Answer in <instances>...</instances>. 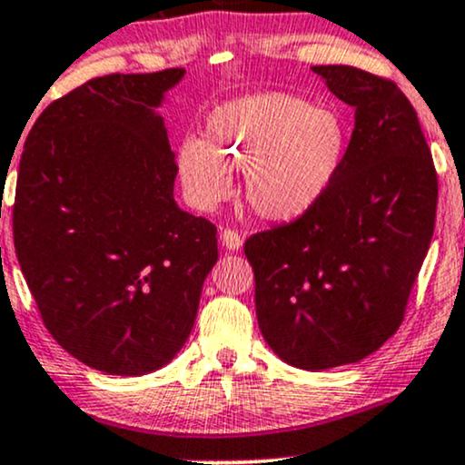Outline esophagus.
<instances>
[{
	"mask_svg": "<svg viewBox=\"0 0 465 465\" xmlns=\"http://www.w3.org/2000/svg\"><path fill=\"white\" fill-rule=\"evenodd\" d=\"M221 242L223 247L229 251H238L242 247V236H240L236 229H225V232L221 233Z\"/></svg>",
	"mask_w": 465,
	"mask_h": 465,
	"instance_id": "obj_1",
	"label": "esophagus"
}]
</instances>
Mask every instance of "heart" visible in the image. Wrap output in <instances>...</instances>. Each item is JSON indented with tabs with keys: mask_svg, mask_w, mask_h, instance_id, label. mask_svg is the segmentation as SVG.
<instances>
[{
	"mask_svg": "<svg viewBox=\"0 0 465 465\" xmlns=\"http://www.w3.org/2000/svg\"><path fill=\"white\" fill-rule=\"evenodd\" d=\"M348 142V124L336 109L286 92L251 94L212 111L205 140L179 143L177 170L199 210H214L232 194V168H238L255 214L295 221L330 190Z\"/></svg>",
	"mask_w": 465,
	"mask_h": 465,
	"instance_id": "b5f03b06",
	"label": "heart"
}]
</instances>
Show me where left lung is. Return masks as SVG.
Masks as SVG:
<instances>
[{"mask_svg": "<svg viewBox=\"0 0 465 465\" xmlns=\"http://www.w3.org/2000/svg\"><path fill=\"white\" fill-rule=\"evenodd\" d=\"M354 106L343 165L323 199L253 233L255 314L269 348L308 371L359 362L400 328L435 229L437 173L418 114L393 80L312 67Z\"/></svg>", "mask_w": 465, "mask_h": 465, "instance_id": "obj_1", "label": "left lung"}]
</instances>
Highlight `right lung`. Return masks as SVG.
<instances>
[{
	"label": "right lung",
	"instance_id": "add662e5",
	"mask_svg": "<svg viewBox=\"0 0 465 465\" xmlns=\"http://www.w3.org/2000/svg\"><path fill=\"white\" fill-rule=\"evenodd\" d=\"M185 69L87 80L36 117L19 162L15 251L47 332L114 376L177 356L218 260L216 227L174 201L157 106Z\"/></svg>",
	"mask_w": 465,
	"mask_h": 465
}]
</instances>
